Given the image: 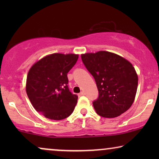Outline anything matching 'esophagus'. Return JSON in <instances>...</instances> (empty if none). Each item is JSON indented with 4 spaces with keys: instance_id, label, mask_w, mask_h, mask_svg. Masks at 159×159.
I'll use <instances>...</instances> for the list:
<instances>
[{
    "instance_id": "34e87169",
    "label": "esophagus",
    "mask_w": 159,
    "mask_h": 159,
    "mask_svg": "<svg viewBox=\"0 0 159 159\" xmlns=\"http://www.w3.org/2000/svg\"><path fill=\"white\" fill-rule=\"evenodd\" d=\"M78 95H79V96H82V95H84V93L83 92L80 93L79 94H78Z\"/></svg>"
}]
</instances>
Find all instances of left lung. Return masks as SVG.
I'll return each instance as SVG.
<instances>
[{
  "label": "left lung",
  "mask_w": 159,
  "mask_h": 159,
  "mask_svg": "<svg viewBox=\"0 0 159 159\" xmlns=\"http://www.w3.org/2000/svg\"><path fill=\"white\" fill-rule=\"evenodd\" d=\"M87 69L96 82L99 96L93 107L99 116L114 118L129 109L138 89L134 66L122 56L101 51L81 55Z\"/></svg>",
  "instance_id": "8db88e82"
}]
</instances>
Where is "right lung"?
I'll return each mask as SVG.
<instances>
[{
  "label": "right lung",
  "instance_id": "obj_1",
  "mask_svg": "<svg viewBox=\"0 0 159 159\" xmlns=\"http://www.w3.org/2000/svg\"><path fill=\"white\" fill-rule=\"evenodd\" d=\"M79 58L75 53H52L31 66L26 92L37 111L48 119L61 120L69 116L77 103V95L69 91L67 73Z\"/></svg>",
  "mask_w": 159,
  "mask_h": 159
}]
</instances>
